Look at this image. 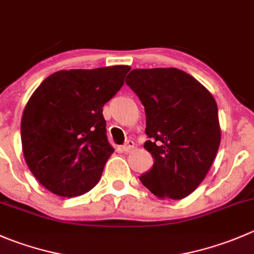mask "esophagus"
<instances>
[{
    "label": "esophagus",
    "instance_id": "obj_1",
    "mask_svg": "<svg viewBox=\"0 0 254 254\" xmlns=\"http://www.w3.org/2000/svg\"><path fill=\"white\" fill-rule=\"evenodd\" d=\"M134 147H135L134 141H132V140H127V141L125 142V144L122 146V150L124 152H130V151H132V150H134Z\"/></svg>",
    "mask_w": 254,
    "mask_h": 254
}]
</instances>
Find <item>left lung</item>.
Segmentation results:
<instances>
[{
  "mask_svg": "<svg viewBox=\"0 0 254 254\" xmlns=\"http://www.w3.org/2000/svg\"><path fill=\"white\" fill-rule=\"evenodd\" d=\"M125 80L145 108L151 170L139 177L159 198L181 200L207 175L221 142L215 98L177 68L132 69Z\"/></svg>",
  "mask_w": 254,
  "mask_h": 254,
  "instance_id": "obj_1",
  "label": "left lung"
}]
</instances>
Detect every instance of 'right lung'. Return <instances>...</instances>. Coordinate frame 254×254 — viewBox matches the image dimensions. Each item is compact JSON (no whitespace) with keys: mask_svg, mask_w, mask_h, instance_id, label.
Masks as SVG:
<instances>
[{"mask_svg":"<svg viewBox=\"0 0 254 254\" xmlns=\"http://www.w3.org/2000/svg\"><path fill=\"white\" fill-rule=\"evenodd\" d=\"M129 65L53 73L29 98L21 140L29 170L62 197L88 192L114 152L103 107L124 84Z\"/></svg>","mask_w":254,"mask_h":254,"instance_id":"add662e5","label":"right lung"}]
</instances>
